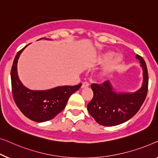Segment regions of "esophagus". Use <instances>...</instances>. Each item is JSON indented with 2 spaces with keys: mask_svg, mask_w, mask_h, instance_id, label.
Wrapping results in <instances>:
<instances>
[{
  "mask_svg": "<svg viewBox=\"0 0 158 158\" xmlns=\"http://www.w3.org/2000/svg\"><path fill=\"white\" fill-rule=\"evenodd\" d=\"M89 86V84L87 81H84L83 83L81 84V88L87 87V86Z\"/></svg>",
  "mask_w": 158,
  "mask_h": 158,
  "instance_id": "esophagus-1",
  "label": "esophagus"
}]
</instances>
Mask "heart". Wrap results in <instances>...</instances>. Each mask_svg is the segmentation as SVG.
I'll return each instance as SVG.
<instances>
[{
	"mask_svg": "<svg viewBox=\"0 0 158 158\" xmlns=\"http://www.w3.org/2000/svg\"><path fill=\"white\" fill-rule=\"evenodd\" d=\"M114 56V53L112 52H106L105 54L102 55V56L99 59V63H104V62L108 61L111 58ZM123 61V59L121 56H117L114 58V59L108 62L106 64V66H104L103 72H102V76H105L106 74H109L110 73L114 72V70H116L118 69V67L120 65V64Z\"/></svg>",
	"mask_w": 158,
	"mask_h": 158,
	"instance_id": "obj_1",
	"label": "heart"
}]
</instances>
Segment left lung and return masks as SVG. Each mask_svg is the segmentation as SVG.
Instances as JSON below:
<instances>
[{"label":"left lung","mask_w":158,"mask_h":158,"mask_svg":"<svg viewBox=\"0 0 158 158\" xmlns=\"http://www.w3.org/2000/svg\"><path fill=\"white\" fill-rule=\"evenodd\" d=\"M143 70L142 87L133 93H118L113 90L109 81L91 85L94 96L87 104V110L97 123L112 127L125 123L138 112L147 97L148 72L143 58L136 55Z\"/></svg>","instance_id":"8db88e82"}]
</instances>
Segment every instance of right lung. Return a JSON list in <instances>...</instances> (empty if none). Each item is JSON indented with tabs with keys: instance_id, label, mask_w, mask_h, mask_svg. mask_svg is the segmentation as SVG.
I'll use <instances>...</instances> for the list:
<instances>
[{
	"instance_id": "right-lung-1",
	"label": "right lung",
	"mask_w": 158,
	"mask_h": 158,
	"mask_svg": "<svg viewBox=\"0 0 158 158\" xmlns=\"http://www.w3.org/2000/svg\"><path fill=\"white\" fill-rule=\"evenodd\" d=\"M27 46L17 53L13 63L10 72L13 97L26 117L37 123H43L53 119L65 108L69 98L79 89L81 84L57 86L48 90L35 91L26 88L18 76L17 63L20 54Z\"/></svg>"
}]
</instances>
